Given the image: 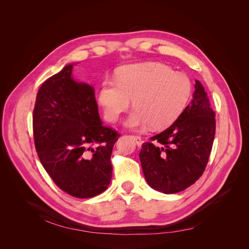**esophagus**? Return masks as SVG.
I'll use <instances>...</instances> for the list:
<instances>
[{
    "mask_svg": "<svg viewBox=\"0 0 249 249\" xmlns=\"http://www.w3.org/2000/svg\"><path fill=\"white\" fill-rule=\"evenodd\" d=\"M131 138L133 139V140L136 142V144H137V145H141V144H142V139H141V137H140V136L132 135V136H131Z\"/></svg>",
    "mask_w": 249,
    "mask_h": 249,
    "instance_id": "obj_1",
    "label": "esophagus"
}]
</instances>
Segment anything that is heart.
Masks as SVG:
<instances>
[{"mask_svg":"<svg viewBox=\"0 0 249 249\" xmlns=\"http://www.w3.org/2000/svg\"><path fill=\"white\" fill-rule=\"evenodd\" d=\"M191 93L187 76L174 73L160 63H139L122 67L116 82L104 80L98 91L97 100L105 118L117 121L133 99L135 107L125 121L130 129H142L150 125L162 129L170 125L185 107Z\"/></svg>","mask_w":249,"mask_h":249,"instance_id":"b5f03b06","label":"heart"}]
</instances>
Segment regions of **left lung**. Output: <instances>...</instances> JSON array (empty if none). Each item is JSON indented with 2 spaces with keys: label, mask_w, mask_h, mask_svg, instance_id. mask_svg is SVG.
I'll list each match as a JSON object with an SVG mask.
<instances>
[{
  "label": "left lung",
  "mask_w": 249,
  "mask_h": 249,
  "mask_svg": "<svg viewBox=\"0 0 249 249\" xmlns=\"http://www.w3.org/2000/svg\"><path fill=\"white\" fill-rule=\"evenodd\" d=\"M214 135L215 113L195 80L191 103L171 126L142 145L139 158L148 185L172 194L195 183L205 170Z\"/></svg>",
  "instance_id": "1"
}]
</instances>
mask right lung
I'll list each match as a JSON object with an SVG mask.
<instances>
[{
    "mask_svg": "<svg viewBox=\"0 0 249 249\" xmlns=\"http://www.w3.org/2000/svg\"><path fill=\"white\" fill-rule=\"evenodd\" d=\"M68 64L40 87L33 114L36 151L56 185L77 198L105 191L112 177L117 132L103 126L95 91Z\"/></svg>",
    "mask_w": 249,
    "mask_h": 249,
    "instance_id": "add662e5",
    "label": "right lung"
}]
</instances>
